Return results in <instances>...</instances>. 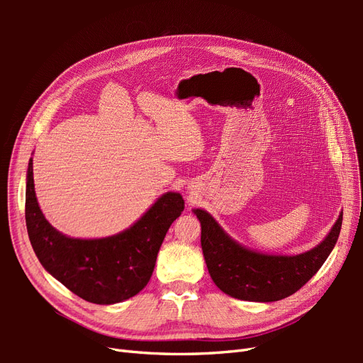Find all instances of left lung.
<instances>
[{
    "instance_id": "8db88e82",
    "label": "left lung",
    "mask_w": 363,
    "mask_h": 363,
    "mask_svg": "<svg viewBox=\"0 0 363 363\" xmlns=\"http://www.w3.org/2000/svg\"><path fill=\"white\" fill-rule=\"evenodd\" d=\"M194 213L201 223L203 255L216 286L238 300L259 303L283 300L303 288L332 252L342 225L340 213L330 233L313 250L296 256H269L235 242L201 208Z\"/></svg>"
}]
</instances>
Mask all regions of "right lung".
Returning <instances> with one entry per match:
<instances>
[{
    "instance_id": "obj_1",
    "label": "right lung",
    "mask_w": 363,
    "mask_h": 363,
    "mask_svg": "<svg viewBox=\"0 0 363 363\" xmlns=\"http://www.w3.org/2000/svg\"><path fill=\"white\" fill-rule=\"evenodd\" d=\"M184 201L168 192L125 232L104 239H74L51 227L35 194L33 160L28 162L26 224L33 250L42 267L80 298L95 304H115L147 286L157 252Z\"/></svg>"
}]
</instances>
